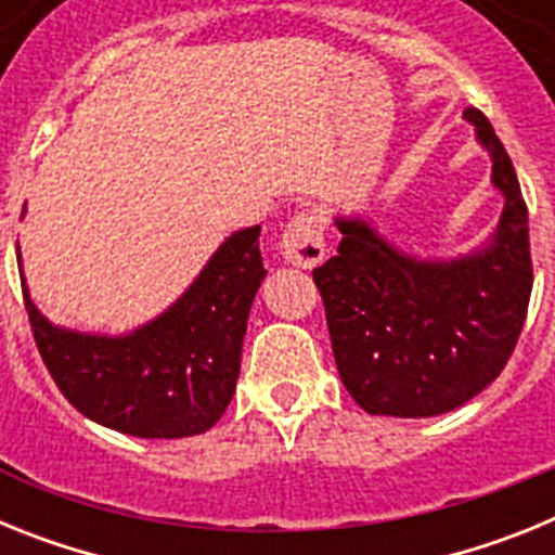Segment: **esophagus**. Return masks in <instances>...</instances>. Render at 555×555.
Returning <instances> with one entry per match:
<instances>
[{
	"mask_svg": "<svg viewBox=\"0 0 555 555\" xmlns=\"http://www.w3.org/2000/svg\"><path fill=\"white\" fill-rule=\"evenodd\" d=\"M281 255L292 267L311 269L325 258V228L317 210H300L281 235Z\"/></svg>",
	"mask_w": 555,
	"mask_h": 555,
	"instance_id": "34e87169",
	"label": "esophagus"
}]
</instances>
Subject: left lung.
I'll list each match as a JSON object with an SVG mask.
<instances>
[{
    "label": "left lung",
    "instance_id": "obj_1",
    "mask_svg": "<svg viewBox=\"0 0 555 555\" xmlns=\"http://www.w3.org/2000/svg\"><path fill=\"white\" fill-rule=\"evenodd\" d=\"M492 152L506 194L492 247L459 261H416L361 219L313 269L338 375L370 414L436 416L487 389L508 364L533 286L528 208L506 146L478 107L464 111Z\"/></svg>",
    "mask_w": 555,
    "mask_h": 555
}]
</instances>
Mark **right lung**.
<instances>
[{"label": "right lung", "instance_id": "add662e5", "mask_svg": "<svg viewBox=\"0 0 555 555\" xmlns=\"http://www.w3.org/2000/svg\"><path fill=\"white\" fill-rule=\"evenodd\" d=\"M258 235V224L230 235L164 317L119 338L49 325L22 281L36 347L68 403L141 439L214 428L235 391L249 306L267 274Z\"/></svg>", "mask_w": 555, "mask_h": 555}]
</instances>
